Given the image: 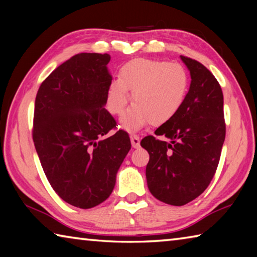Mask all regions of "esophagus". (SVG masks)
I'll use <instances>...</instances> for the list:
<instances>
[{
	"label": "esophagus",
	"mask_w": 257,
	"mask_h": 257,
	"mask_svg": "<svg viewBox=\"0 0 257 257\" xmlns=\"http://www.w3.org/2000/svg\"><path fill=\"white\" fill-rule=\"evenodd\" d=\"M130 141H132V145L134 149H138L139 144H141V139H139L137 135H132V136H130Z\"/></svg>",
	"instance_id": "esophagus-1"
}]
</instances>
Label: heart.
Segmentation results:
<instances>
[{
    "instance_id": "heart-1",
    "label": "heart",
    "mask_w": 257,
    "mask_h": 257,
    "mask_svg": "<svg viewBox=\"0 0 257 257\" xmlns=\"http://www.w3.org/2000/svg\"><path fill=\"white\" fill-rule=\"evenodd\" d=\"M189 76L178 63L162 60L134 59L121 68L119 78L106 90L105 106L112 115H121L132 92L134 105L121 118V128L137 132L147 123L159 125L170 120L184 104Z\"/></svg>"
}]
</instances>
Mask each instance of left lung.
Returning <instances> with one entry per match:
<instances>
[{"label": "left lung", "instance_id": "8db88e82", "mask_svg": "<svg viewBox=\"0 0 257 257\" xmlns=\"http://www.w3.org/2000/svg\"><path fill=\"white\" fill-rule=\"evenodd\" d=\"M190 73L188 94L170 120L142 139L149 152L146 180L159 201L181 206L198 197L210 185L225 137L223 94L211 71L196 60L180 56Z\"/></svg>", "mask_w": 257, "mask_h": 257}]
</instances>
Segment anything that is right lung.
Masks as SVG:
<instances>
[{
    "label": "right lung",
    "mask_w": 257,
    "mask_h": 257,
    "mask_svg": "<svg viewBox=\"0 0 257 257\" xmlns=\"http://www.w3.org/2000/svg\"><path fill=\"white\" fill-rule=\"evenodd\" d=\"M111 56L80 53L42 82L35 99L33 139L52 188L70 205L103 203L132 149L123 130L106 136L115 120L105 107Z\"/></svg>",
    "instance_id": "1"
}]
</instances>
